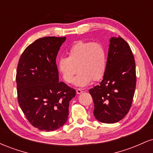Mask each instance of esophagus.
<instances>
[{"label": "esophagus", "instance_id": "esophagus-1", "mask_svg": "<svg viewBox=\"0 0 153 153\" xmlns=\"http://www.w3.org/2000/svg\"><path fill=\"white\" fill-rule=\"evenodd\" d=\"M82 92H83V91H82L81 90V89H80V88L77 89V90H76V93H77V94H81Z\"/></svg>", "mask_w": 153, "mask_h": 153}]
</instances>
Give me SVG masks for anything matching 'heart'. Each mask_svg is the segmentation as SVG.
Instances as JSON below:
<instances>
[{
  "mask_svg": "<svg viewBox=\"0 0 153 153\" xmlns=\"http://www.w3.org/2000/svg\"><path fill=\"white\" fill-rule=\"evenodd\" d=\"M106 51L102 44L78 42L68 51V57H62L57 62V71L68 83L73 81L78 71L73 85L85 87L93 80L103 78L106 69Z\"/></svg>",
  "mask_w": 153,
  "mask_h": 153,
  "instance_id": "heart-1",
  "label": "heart"
}]
</instances>
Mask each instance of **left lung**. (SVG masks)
<instances>
[{"mask_svg": "<svg viewBox=\"0 0 153 153\" xmlns=\"http://www.w3.org/2000/svg\"><path fill=\"white\" fill-rule=\"evenodd\" d=\"M135 87L136 68L130 47L121 36L111 37L102 80L89 90L95 118L106 124L122 120L130 108Z\"/></svg>", "mask_w": 153, "mask_h": 153, "instance_id": "left-lung-1", "label": "left lung"}]
</instances>
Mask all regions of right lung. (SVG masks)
<instances>
[{"label": "right lung", "mask_w": 153, "mask_h": 153, "mask_svg": "<svg viewBox=\"0 0 153 153\" xmlns=\"http://www.w3.org/2000/svg\"><path fill=\"white\" fill-rule=\"evenodd\" d=\"M66 37L47 36L29 45L16 72L18 101L26 119L39 130L54 131L68 120L75 89L59 81L56 57Z\"/></svg>", "instance_id": "obj_1"}]
</instances>
